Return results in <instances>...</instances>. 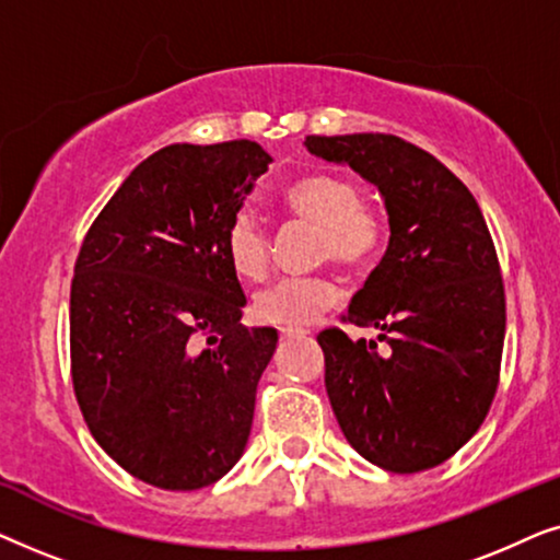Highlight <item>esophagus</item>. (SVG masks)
<instances>
[{
  "label": "esophagus",
  "instance_id": "1",
  "mask_svg": "<svg viewBox=\"0 0 560 560\" xmlns=\"http://www.w3.org/2000/svg\"><path fill=\"white\" fill-rule=\"evenodd\" d=\"M303 328H293V326H282L280 328V339H295V336H303Z\"/></svg>",
  "mask_w": 560,
  "mask_h": 560
}]
</instances>
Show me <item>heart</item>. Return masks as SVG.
Listing matches in <instances>:
<instances>
[{
  "instance_id": "heart-1",
  "label": "heart",
  "mask_w": 560,
  "mask_h": 560,
  "mask_svg": "<svg viewBox=\"0 0 560 560\" xmlns=\"http://www.w3.org/2000/svg\"><path fill=\"white\" fill-rule=\"evenodd\" d=\"M282 206L290 217L318 229V262L364 270L380 257L387 242V224L377 209L362 201L354 180L339 173H311L282 190ZM224 252L242 280L259 282L270 270L272 244L262 221L249 209H240L224 229ZM339 301V285L326 275L282 278L255 295L252 316L275 326H308Z\"/></svg>"
}]
</instances>
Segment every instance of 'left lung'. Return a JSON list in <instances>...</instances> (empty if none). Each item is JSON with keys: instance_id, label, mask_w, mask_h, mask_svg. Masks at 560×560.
Listing matches in <instances>:
<instances>
[{"instance_id": "left-lung-1", "label": "left lung", "mask_w": 560, "mask_h": 560, "mask_svg": "<svg viewBox=\"0 0 560 560\" xmlns=\"http://www.w3.org/2000/svg\"><path fill=\"white\" fill-rule=\"evenodd\" d=\"M305 148L374 183L389 213L385 257L341 316L387 347L318 334L334 416L380 469H433L479 431L500 385L508 308L492 234L469 188L400 137L311 135Z\"/></svg>"}]
</instances>
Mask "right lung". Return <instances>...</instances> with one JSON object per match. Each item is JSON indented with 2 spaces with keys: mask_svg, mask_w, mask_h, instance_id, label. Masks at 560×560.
<instances>
[{
  "mask_svg": "<svg viewBox=\"0 0 560 560\" xmlns=\"http://www.w3.org/2000/svg\"><path fill=\"white\" fill-rule=\"evenodd\" d=\"M272 158L249 140L167 144L83 236L71 377L91 435L132 477L190 492L240 462L275 328L242 326L224 229Z\"/></svg>",
  "mask_w": 560,
  "mask_h": 560,
  "instance_id": "1",
  "label": "right lung"
}]
</instances>
